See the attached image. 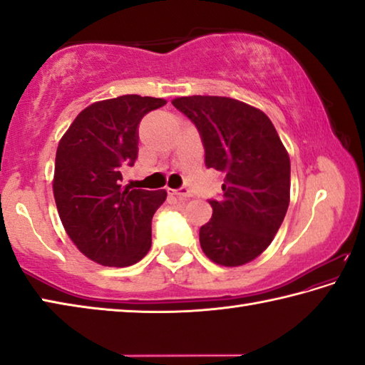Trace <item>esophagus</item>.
<instances>
[{"instance_id": "esophagus-1", "label": "esophagus", "mask_w": 365, "mask_h": 365, "mask_svg": "<svg viewBox=\"0 0 365 365\" xmlns=\"http://www.w3.org/2000/svg\"><path fill=\"white\" fill-rule=\"evenodd\" d=\"M172 195H175L177 197H182V200H185V197L193 196V195H191V191L188 188H185V187L177 188V190H172Z\"/></svg>"}]
</instances>
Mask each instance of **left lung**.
Listing matches in <instances>:
<instances>
[{
  "label": "left lung",
  "instance_id": "1",
  "mask_svg": "<svg viewBox=\"0 0 365 365\" xmlns=\"http://www.w3.org/2000/svg\"><path fill=\"white\" fill-rule=\"evenodd\" d=\"M172 104L195 123L207 169L225 174L212 217L200 228L205 255L237 267L256 259L279 232L289 205V158L262 110L225 96H183Z\"/></svg>",
  "mask_w": 365,
  "mask_h": 365
}]
</instances>
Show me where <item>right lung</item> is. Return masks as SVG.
I'll use <instances>...</instances> for the list:
<instances>
[{
  "label": "right lung",
  "instance_id": "obj_1",
  "mask_svg": "<svg viewBox=\"0 0 365 365\" xmlns=\"http://www.w3.org/2000/svg\"><path fill=\"white\" fill-rule=\"evenodd\" d=\"M165 100L123 95L83 109L59 141L54 201L83 255L108 267L137 264L151 248V219L165 190L122 188V169L138 158V127Z\"/></svg>",
  "mask_w": 365,
  "mask_h": 365
}]
</instances>
